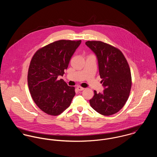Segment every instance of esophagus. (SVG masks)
<instances>
[{"label": "esophagus", "instance_id": "esophagus-1", "mask_svg": "<svg viewBox=\"0 0 157 157\" xmlns=\"http://www.w3.org/2000/svg\"><path fill=\"white\" fill-rule=\"evenodd\" d=\"M77 89L78 90H79V91H81V90H84L85 88H82V87H81V86H77Z\"/></svg>", "mask_w": 157, "mask_h": 157}]
</instances>
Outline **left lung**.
<instances>
[{"instance_id": "1", "label": "left lung", "mask_w": 157, "mask_h": 157, "mask_svg": "<svg viewBox=\"0 0 157 157\" xmlns=\"http://www.w3.org/2000/svg\"><path fill=\"white\" fill-rule=\"evenodd\" d=\"M95 54L101 82L102 93H97L90 100L91 107L103 115L118 112L125 105L131 89V70L123 53L117 48L100 41L85 43Z\"/></svg>"}]
</instances>
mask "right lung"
<instances>
[{"label": "right lung", "instance_id": "add662e5", "mask_svg": "<svg viewBox=\"0 0 157 157\" xmlns=\"http://www.w3.org/2000/svg\"><path fill=\"white\" fill-rule=\"evenodd\" d=\"M81 40H61L38 50L32 58L28 74V84L32 98L44 112L58 115L71 105L75 92L63 79L71 57Z\"/></svg>", "mask_w": 157, "mask_h": 157}]
</instances>
